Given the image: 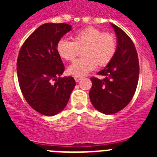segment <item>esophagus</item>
I'll return each mask as SVG.
<instances>
[{"label":"esophagus","instance_id":"esophagus-1","mask_svg":"<svg viewBox=\"0 0 157 157\" xmlns=\"http://www.w3.org/2000/svg\"><path fill=\"white\" fill-rule=\"evenodd\" d=\"M74 78H75V82H79L80 80H81L82 77H79V76H75Z\"/></svg>","mask_w":157,"mask_h":157}]
</instances>
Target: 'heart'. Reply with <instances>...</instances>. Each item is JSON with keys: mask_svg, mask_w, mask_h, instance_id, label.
<instances>
[{"mask_svg": "<svg viewBox=\"0 0 157 157\" xmlns=\"http://www.w3.org/2000/svg\"><path fill=\"white\" fill-rule=\"evenodd\" d=\"M84 46V57L75 60L67 68V72L71 75H86L94 70L98 64L101 67L108 64L116 53V41L112 34L90 27L77 32L73 41L59 39L56 43V50L62 59L71 61L75 57L78 48Z\"/></svg>", "mask_w": 157, "mask_h": 157, "instance_id": "obj_1", "label": "heart"}]
</instances>
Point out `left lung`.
<instances>
[{"instance_id":"left-lung-1","label":"left lung","mask_w":157,"mask_h":157,"mask_svg":"<svg viewBox=\"0 0 157 157\" xmlns=\"http://www.w3.org/2000/svg\"><path fill=\"white\" fill-rule=\"evenodd\" d=\"M113 27L117 39L114 57L98 75L105 78H91L90 99L97 110L105 115L123 109L134 97L139 77L138 53L132 40L116 25Z\"/></svg>"}]
</instances>
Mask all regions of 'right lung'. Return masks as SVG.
<instances>
[{
  "mask_svg": "<svg viewBox=\"0 0 157 157\" xmlns=\"http://www.w3.org/2000/svg\"><path fill=\"white\" fill-rule=\"evenodd\" d=\"M67 23L40 26L23 43L17 59V76L23 97L31 108L46 116L64 109L75 86L73 77L60 78L64 71L56 46L71 30Z\"/></svg>",
  "mask_w": 157,
  "mask_h": 157,
  "instance_id": "1",
  "label": "right lung"
}]
</instances>
